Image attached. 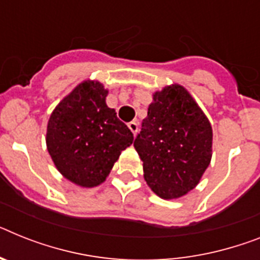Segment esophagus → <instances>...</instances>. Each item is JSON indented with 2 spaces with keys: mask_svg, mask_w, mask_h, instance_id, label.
<instances>
[{
  "mask_svg": "<svg viewBox=\"0 0 260 260\" xmlns=\"http://www.w3.org/2000/svg\"><path fill=\"white\" fill-rule=\"evenodd\" d=\"M128 128H129V129L132 131V134L136 136L137 132H139V121H137V120H134V121L128 123Z\"/></svg>",
  "mask_w": 260,
  "mask_h": 260,
  "instance_id": "obj_1",
  "label": "esophagus"
}]
</instances>
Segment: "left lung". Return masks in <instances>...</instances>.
Returning a JSON list of instances; mask_svg holds the SVG:
<instances>
[{"label":"left lung","instance_id":"obj_1","mask_svg":"<svg viewBox=\"0 0 260 260\" xmlns=\"http://www.w3.org/2000/svg\"><path fill=\"white\" fill-rule=\"evenodd\" d=\"M134 147L152 191L177 200L200 184L210 165L213 129L190 92L174 83L153 93Z\"/></svg>","mask_w":260,"mask_h":260}]
</instances>
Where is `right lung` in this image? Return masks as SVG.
Here are the masks:
<instances>
[{
  "mask_svg": "<svg viewBox=\"0 0 260 260\" xmlns=\"http://www.w3.org/2000/svg\"><path fill=\"white\" fill-rule=\"evenodd\" d=\"M99 80H83L50 115L46 147L63 177L80 187L103 184L134 134L106 103Z\"/></svg>",
  "mask_w": 260,
  "mask_h": 260,
  "instance_id": "obj_1",
  "label": "right lung"
}]
</instances>
